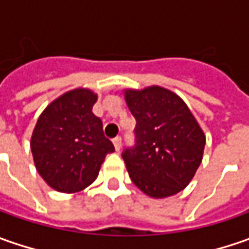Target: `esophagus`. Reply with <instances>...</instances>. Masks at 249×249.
Instances as JSON below:
<instances>
[{"label":"esophagus","mask_w":249,"mask_h":249,"mask_svg":"<svg viewBox=\"0 0 249 249\" xmlns=\"http://www.w3.org/2000/svg\"><path fill=\"white\" fill-rule=\"evenodd\" d=\"M113 145H115V149H116V151H120V148H122V139H120V137L113 139Z\"/></svg>","instance_id":"34e87169"}]
</instances>
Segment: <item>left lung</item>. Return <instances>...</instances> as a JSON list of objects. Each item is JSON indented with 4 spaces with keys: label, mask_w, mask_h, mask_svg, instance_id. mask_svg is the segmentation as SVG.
Masks as SVG:
<instances>
[{
    "label": "left lung",
    "mask_w": 249,
    "mask_h": 249,
    "mask_svg": "<svg viewBox=\"0 0 249 249\" xmlns=\"http://www.w3.org/2000/svg\"><path fill=\"white\" fill-rule=\"evenodd\" d=\"M136 144L122 157L131 181L152 198L184 190L201 165L205 134L177 94L159 86L124 90Z\"/></svg>",
    "instance_id": "obj_1"
}]
</instances>
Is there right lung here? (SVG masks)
Here are the masks:
<instances>
[{
    "label": "right lung",
    "mask_w": 249,
    "mask_h": 249,
    "mask_svg": "<svg viewBox=\"0 0 249 249\" xmlns=\"http://www.w3.org/2000/svg\"><path fill=\"white\" fill-rule=\"evenodd\" d=\"M97 94L74 89L53 100L40 115L30 140L34 165L59 193H79L97 178L107 154L115 151L92 113Z\"/></svg>",
    "instance_id": "1"
}]
</instances>
